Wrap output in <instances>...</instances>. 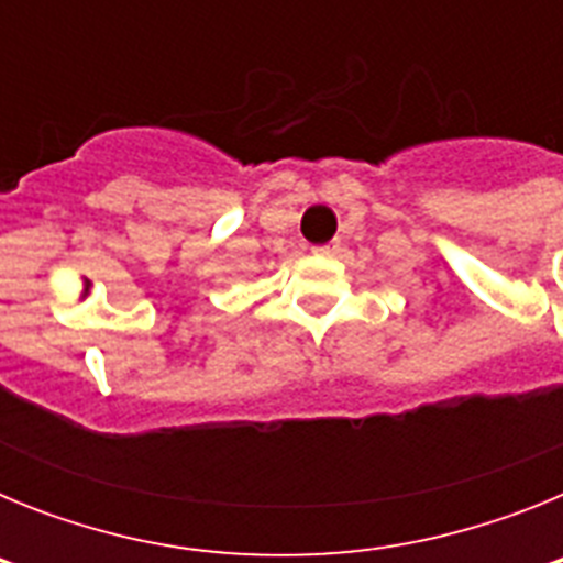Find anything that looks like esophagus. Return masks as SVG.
Instances as JSON below:
<instances>
[{
	"instance_id": "obj_1",
	"label": "esophagus",
	"mask_w": 563,
	"mask_h": 563,
	"mask_svg": "<svg viewBox=\"0 0 563 563\" xmlns=\"http://www.w3.org/2000/svg\"><path fill=\"white\" fill-rule=\"evenodd\" d=\"M335 242H332V245H318V247H312V253H318V256H330V253H335Z\"/></svg>"
}]
</instances>
